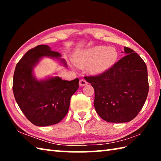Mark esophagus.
I'll use <instances>...</instances> for the list:
<instances>
[{
    "mask_svg": "<svg viewBox=\"0 0 161 161\" xmlns=\"http://www.w3.org/2000/svg\"><path fill=\"white\" fill-rule=\"evenodd\" d=\"M87 84H88V83H87V81L86 80H80V86H85V85H86Z\"/></svg>",
    "mask_w": 161,
    "mask_h": 161,
    "instance_id": "esophagus-1",
    "label": "esophagus"
}]
</instances>
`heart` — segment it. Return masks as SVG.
I'll return each mask as SVG.
<instances>
[{"label": "heart", "instance_id": "1", "mask_svg": "<svg viewBox=\"0 0 161 161\" xmlns=\"http://www.w3.org/2000/svg\"><path fill=\"white\" fill-rule=\"evenodd\" d=\"M119 54L115 48L106 46H95L81 52L74 58L77 67H84L89 65L92 72H106L116 63Z\"/></svg>", "mask_w": 161, "mask_h": 161}]
</instances>
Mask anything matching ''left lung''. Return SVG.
Wrapping results in <instances>:
<instances>
[{
	"mask_svg": "<svg viewBox=\"0 0 161 161\" xmlns=\"http://www.w3.org/2000/svg\"><path fill=\"white\" fill-rule=\"evenodd\" d=\"M123 53V52H122ZM102 74L85 77L94 89V108L102 119L111 123L131 121L143 107L148 93L146 64L134 50Z\"/></svg>",
	"mask_w": 161,
	"mask_h": 161,
	"instance_id": "obj_1",
	"label": "left lung"
}]
</instances>
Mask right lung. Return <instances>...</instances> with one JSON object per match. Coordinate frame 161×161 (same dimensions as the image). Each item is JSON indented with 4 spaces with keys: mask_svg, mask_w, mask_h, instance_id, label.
<instances>
[{
    "mask_svg": "<svg viewBox=\"0 0 161 161\" xmlns=\"http://www.w3.org/2000/svg\"><path fill=\"white\" fill-rule=\"evenodd\" d=\"M43 58L56 59L65 67L61 54L40 45L27 52L16 65L13 91L16 102L26 118L37 126L58 124L68 112L71 97L79 88V79L64 80L55 76L37 80L34 68Z\"/></svg>",
    "mask_w": 161,
    "mask_h": 161,
    "instance_id": "add662e5",
    "label": "right lung"
}]
</instances>
